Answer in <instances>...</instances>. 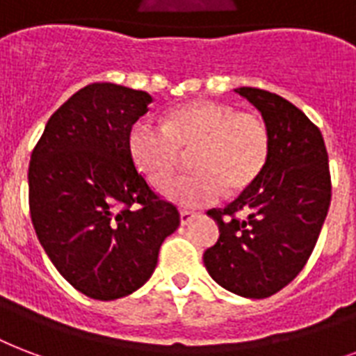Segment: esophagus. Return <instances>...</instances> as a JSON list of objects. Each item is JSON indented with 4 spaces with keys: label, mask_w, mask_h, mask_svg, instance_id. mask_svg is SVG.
<instances>
[{
    "label": "esophagus",
    "mask_w": 356,
    "mask_h": 356,
    "mask_svg": "<svg viewBox=\"0 0 356 356\" xmlns=\"http://www.w3.org/2000/svg\"><path fill=\"white\" fill-rule=\"evenodd\" d=\"M194 216H196V214L192 213V211H186V209H183V211H181V224H183V226H186V224H190V222H192V218H194Z\"/></svg>",
    "instance_id": "34e87169"
}]
</instances>
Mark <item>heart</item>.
Returning <instances> with one entry per match:
<instances>
[{
  "label": "heart",
  "instance_id": "obj_1",
  "mask_svg": "<svg viewBox=\"0 0 356 356\" xmlns=\"http://www.w3.org/2000/svg\"><path fill=\"white\" fill-rule=\"evenodd\" d=\"M194 172L175 179L164 196L183 207H202L227 192L248 188L267 166L270 130L259 115L216 102H194L173 110L166 124L134 123L129 151L136 168L153 186L170 181L190 151Z\"/></svg>",
  "mask_w": 356,
  "mask_h": 356
}]
</instances>
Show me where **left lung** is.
Masks as SVG:
<instances>
[{
    "label": "left lung",
    "instance_id": "8db88e82",
    "mask_svg": "<svg viewBox=\"0 0 356 356\" xmlns=\"http://www.w3.org/2000/svg\"><path fill=\"white\" fill-rule=\"evenodd\" d=\"M270 130L267 166L241 196L211 209L220 237L203 254L209 275L241 297L265 298L286 287L314 252L332 196L321 130L280 95L238 88Z\"/></svg>",
    "mask_w": 356,
    "mask_h": 356
}]
</instances>
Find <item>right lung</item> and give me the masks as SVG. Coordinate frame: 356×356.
I'll return each instance as SVG.
<instances>
[{
    "mask_svg": "<svg viewBox=\"0 0 356 356\" xmlns=\"http://www.w3.org/2000/svg\"><path fill=\"white\" fill-rule=\"evenodd\" d=\"M145 91L91 83L54 112L29 160V213L39 243L70 286L97 300L151 278L160 244L179 227L129 151Z\"/></svg>",
    "mask_w": 356,
    "mask_h": 356,
    "instance_id": "add662e5",
    "label": "right lung"
}]
</instances>
